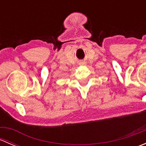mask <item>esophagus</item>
<instances>
[{
	"mask_svg": "<svg viewBox=\"0 0 146 146\" xmlns=\"http://www.w3.org/2000/svg\"><path fill=\"white\" fill-rule=\"evenodd\" d=\"M80 66H85V65H86V64H85V62H80Z\"/></svg>",
	"mask_w": 146,
	"mask_h": 146,
	"instance_id": "34e87169",
	"label": "esophagus"
}]
</instances>
